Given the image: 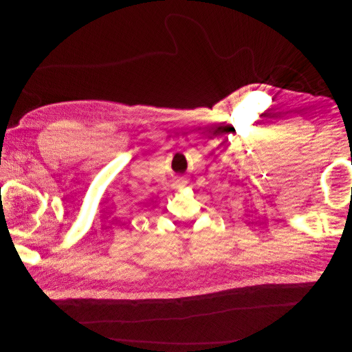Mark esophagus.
Returning a JSON list of instances; mask_svg holds the SVG:
<instances>
[{"instance_id":"1","label":"esophagus","mask_w":352,"mask_h":352,"mask_svg":"<svg viewBox=\"0 0 352 352\" xmlns=\"http://www.w3.org/2000/svg\"><path fill=\"white\" fill-rule=\"evenodd\" d=\"M176 185H177V186H183V185H185V180H183V179L176 180Z\"/></svg>"}]
</instances>
